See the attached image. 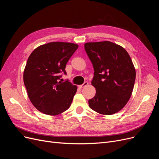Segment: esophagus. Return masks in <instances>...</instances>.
Instances as JSON below:
<instances>
[{
	"mask_svg": "<svg viewBox=\"0 0 159 159\" xmlns=\"http://www.w3.org/2000/svg\"><path fill=\"white\" fill-rule=\"evenodd\" d=\"M87 85H88V83H87V81H85L83 84H82V85H79V87H80V88H82V87H84L87 86Z\"/></svg>",
	"mask_w": 159,
	"mask_h": 159,
	"instance_id": "obj_1",
	"label": "esophagus"
}]
</instances>
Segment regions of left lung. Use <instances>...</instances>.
I'll use <instances>...</instances> for the list:
<instances>
[{
	"label": "left lung",
	"mask_w": 159,
	"mask_h": 159,
	"mask_svg": "<svg viewBox=\"0 0 159 159\" xmlns=\"http://www.w3.org/2000/svg\"><path fill=\"white\" fill-rule=\"evenodd\" d=\"M85 52L93 64L91 84L96 89L89 106L95 112L111 115L121 110L132 95L135 70L129 54L110 41L87 43Z\"/></svg>",
	"instance_id": "8db88e82"
}]
</instances>
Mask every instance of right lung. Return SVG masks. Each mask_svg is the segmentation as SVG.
<instances>
[{"label": "right lung", "mask_w": 159, "mask_h": 159, "mask_svg": "<svg viewBox=\"0 0 159 159\" xmlns=\"http://www.w3.org/2000/svg\"><path fill=\"white\" fill-rule=\"evenodd\" d=\"M78 45L52 42L39 46L31 52L24 72V82L31 103L40 112L58 115L68 109L77 86L68 80L62 82L69 59ZM61 81H60L59 80Z\"/></svg>", "instance_id": "obj_1"}]
</instances>
